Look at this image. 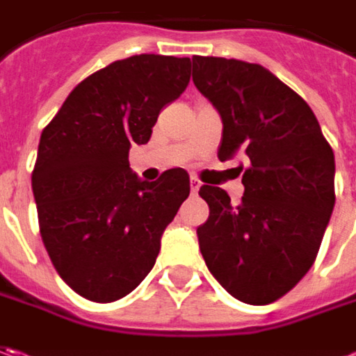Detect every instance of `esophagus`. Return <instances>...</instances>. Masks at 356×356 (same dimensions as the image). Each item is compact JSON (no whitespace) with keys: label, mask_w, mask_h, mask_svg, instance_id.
Wrapping results in <instances>:
<instances>
[{"label":"esophagus","mask_w":356,"mask_h":356,"mask_svg":"<svg viewBox=\"0 0 356 356\" xmlns=\"http://www.w3.org/2000/svg\"><path fill=\"white\" fill-rule=\"evenodd\" d=\"M200 180L198 178H196V176H192V178H190V190H192V194H198V190H200Z\"/></svg>","instance_id":"34e87169"}]
</instances>
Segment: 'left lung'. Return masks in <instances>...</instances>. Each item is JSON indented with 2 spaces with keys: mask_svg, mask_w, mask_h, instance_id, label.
Here are the masks:
<instances>
[{
  "mask_svg": "<svg viewBox=\"0 0 356 356\" xmlns=\"http://www.w3.org/2000/svg\"><path fill=\"white\" fill-rule=\"evenodd\" d=\"M190 67L224 122L218 158H250L238 206L222 188H200L210 206L200 252L227 293L250 305L273 303L319 253L335 206L333 148L309 104L261 65L194 55Z\"/></svg>",
  "mask_w": 356,
  "mask_h": 356,
  "instance_id": "8db88e82",
  "label": "left lung"
}]
</instances>
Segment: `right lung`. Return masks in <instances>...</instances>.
<instances>
[{"mask_svg": "<svg viewBox=\"0 0 356 356\" xmlns=\"http://www.w3.org/2000/svg\"><path fill=\"white\" fill-rule=\"evenodd\" d=\"M190 59L134 55L81 81L41 132L31 174L39 232L61 280L95 303L122 299L154 267L160 238L190 194L182 168L143 182L132 144L190 83Z\"/></svg>", "mask_w": 356, "mask_h": 356, "instance_id": "1", "label": "right lung"}]
</instances>
